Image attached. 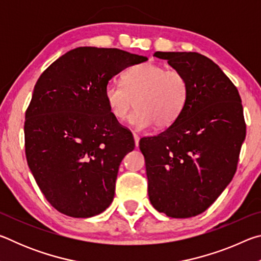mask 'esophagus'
<instances>
[{
    "mask_svg": "<svg viewBox=\"0 0 261 261\" xmlns=\"http://www.w3.org/2000/svg\"><path fill=\"white\" fill-rule=\"evenodd\" d=\"M134 139H135V144H136V147L139 146V139L140 137L137 135V134H134Z\"/></svg>",
    "mask_w": 261,
    "mask_h": 261,
    "instance_id": "obj_1",
    "label": "esophagus"
}]
</instances>
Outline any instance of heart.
<instances>
[{"mask_svg": "<svg viewBox=\"0 0 261 261\" xmlns=\"http://www.w3.org/2000/svg\"><path fill=\"white\" fill-rule=\"evenodd\" d=\"M103 94L115 120H125L135 100L137 109L131 114L130 123L136 129H147L153 123L166 127L182 114L189 96V83L177 70L143 63L126 70L123 84L109 82Z\"/></svg>", "mask_w": 261, "mask_h": 261, "instance_id": "obj_1", "label": "heart"}]
</instances>
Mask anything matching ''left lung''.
<instances>
[{
	"label": "left lung",
	"instance_id": "left-lung-1",
	"mask_svg": "<svg viewBox=\"0 0 261 261\" xmlns=\"http://www.w3.org/2000/svg\"><path fill=\"white\" fill-rule=\"evenodd\" d=\"M154 56L184 74L189 96L173 124L139 141L149 201L170 218H191L208 208L236 173L246 134L242 100L208 57L192 51H156Z\"/></svg>",
	"mask_w": 261,
	"mask_h": 261
}]
</instances>
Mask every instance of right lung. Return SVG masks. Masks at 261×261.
<instances>
[{"label": "right lung", "instance_id": "1", "mask_svg": "<svg viewBox=\"0 0 261 261\" xmlns=\"http://www.w3.org/2000/svg\"><path fill=\"white\" fill-rule=\"evenodd\" d=\"M145 61L117 48L78 47L38 79L25 114L26 160L60 213L91 218L112 204L118 168L135 140L110 114L105 87Z\"/></svg>", "mask_w": 261, "mask_h": 261}]
</instances>
